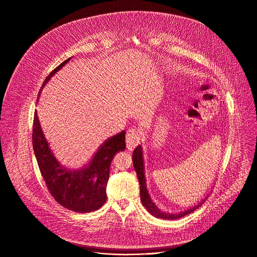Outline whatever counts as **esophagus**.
<instances>
[{
    "instance_id": "1",
    "label": "esophagus",
    "mask_w": 257,
    "mask_h": 257,
    "mask_svg": "<svg viewBox=\"0 0 257 257\" xmlns=\"http://www.w3.org/2000/svg\"><path fill=\"white\" fill-rule=\"evenodd\" d=\"M141 142V134L137 128H131L126 132V138H125V143H126V148L128 150H134Z\"/></svg>"
}]
</instances>
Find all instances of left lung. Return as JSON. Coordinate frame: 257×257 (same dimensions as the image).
<instances>
[{
  "instance_id": "obj_1",
  "label": "left lung",
  "mask_w": 257,
  "mask_h": 257,
  "mask_svg": "<svg viewBox=\"0 0 257 257\" xmlns=\"http://www.w3.org/2000/svg\"><path fill=\"white\" fill-rule=\"evenodd\" d=\"M133 163H134V167H135V170L137 171L138 178H139V181H140L142 203L147 208V210L150 213H152V215H154V216H156L158 218H163V219H177V218H181L182 216H185V215L191 213L192 211H194L195 209H197L206 200V198H204L197 205H195L193 207H190L188 209H185L183 211H180L178 213H170V212L162 211L156 205V203L152 200V198H151V196H150V194L148 192L147 180H146V176H145V164H144V156H143V148H142V146L137 147L136 150L134 151V153H133Z\"/></svg>"
}]
</instances>
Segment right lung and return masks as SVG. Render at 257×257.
<instances>
[{
	"label": "right lung",
	"instance_id": "right-lung-1",
	"mask_svg": "<svg viewBox=\"0 0 257 257\" xmlns=\"http://www.w3.org/2000/svg\"><path fill=\"white\" fill-rule=\"evenodd\" d=\"M64 61L45 80L42 88L69 61ZM42 90V89H41ZM41 93V91H40ZM39 93V95H40ZM125 149V132L110 137L97 150L88 165L80 170L62 167L46 140L37 110L33 124V150L50 193L62 206L76 212H91L106 201V183L114 155Z\"/></svg>",
	"mask_w": 257,
	"mask_h": 257
}]
</instances>
